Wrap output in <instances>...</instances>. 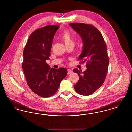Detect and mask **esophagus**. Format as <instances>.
Listing matches in <instances>:
<instances>
[{
    "mask_svg": "<svg viewBox=\"0 0 132 132\" xmlns=\"http://www.w3.org/2000/svg\"><path fill=\"white\" fill-rule=\"evenodd\" d=\"M67 71H68V74H70L72 73V71L70 69H68L67 70Z\"/></svg>",
    "mask_w": 132,
    "mask_h": 132,
    "instance_id": "obj_1",
    "label": "esophagus"
}]
</instances>
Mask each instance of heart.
<instances>
[{
	"label": "heart",
	"mask_w": 132,
	"mask_h": 132,
	"mask_svg": "<svg viewBox=\"0 0 132 132\" xmlns=\"http://www.w3.org/2000/svg\"><path fill=\"white\" fill-rule=\"evenodd\" d=\"M61 38L66 46L70 44H74V42L68 31L64 32L61 36Z\"/></svg>",
	"instance_id": "obj_1"
}]
</instances>
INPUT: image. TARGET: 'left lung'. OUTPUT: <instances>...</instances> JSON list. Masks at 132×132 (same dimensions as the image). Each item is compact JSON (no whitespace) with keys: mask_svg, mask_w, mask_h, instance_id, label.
Wrapping results in <instances>:
<instances>
[{"mask_svg":"<svg viewBox=\"0 0 132 132\" xmlns=\"http://www.w3.org/2000/svg\"><path fill=\"white\" fill-rule=\"evenodd\" d=\"M69 25L82 38V50L79 59L87 61V69L84 72L77 68L73 70L79 77L74 89L80 94L89 95L101 87L106 78L109 64L106 45L101 32L94 26L77 23Z\"/></svg>","mask_w":132,"mask_h":132,"instance_id":"1","label":"left lung"}]
</instances>
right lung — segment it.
<instances>
[{"label":"right lung","mask_w":132,"mask_h":132,"mask_svg":"<svg viewBox=\"0 0 132 132\" xmlns=\"http://www.w3.org/2000/svg\"><path fill=\"white\" fill-rule=\"evenodd\" d=\"M59 26H45L31 33L23 52L22 68L28 85L42 97L55 94L67 74L65 68H50L46 63L50 59L54 36Z\"/></svg>","instance_id":"obj_1"}]
</instances>
